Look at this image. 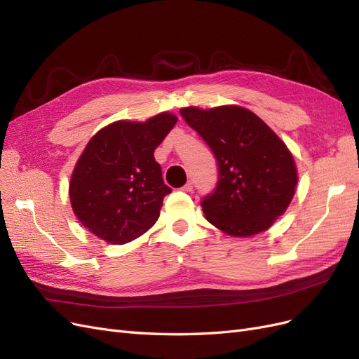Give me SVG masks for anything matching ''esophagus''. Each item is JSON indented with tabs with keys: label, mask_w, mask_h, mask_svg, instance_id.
<instances>
[{
	"label": "esophagus",
	"mask_w": 359,
	"mask_h": 359,
	"mask_svg": "<svg viewBox=\"0 0 359 359\" xmlns=\"http://www.w3.org/2000/svg\"><path fill=\"white\" fill-rule=\"evenodd\" d=\"M181 190H182V191H191V190H193V184L189 181V182L186 184V186H184Z\"/></svg>",
	"instance_id": "esophagus-1"
}]
</instances>
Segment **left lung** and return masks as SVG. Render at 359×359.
<instances>
[{"label": "left lung", "instance_id": "obj_1", "mask_svg": "<svg viewBox=\"0 0 359 359\" xmlns=\"http://www.w3.org/2000/svg\"><path fill=\"white\" fill-rule=\"evenodd\" d=\"M181 116L215 156L219 181L202 199L206 220L232 236L269 229L295 194L290 151L273 130L241 106L182 107Z\"/></svg>", "mask_w": 359, "mask_h": 359}]
</instances>
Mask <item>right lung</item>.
<instances>
[{
    "instance_id": "obj_1",
    "label": "right lung",
    "mask_w": 359,
    "mask_h": 359,
    "mask_svg": "<svg viewBox=\"0 0 359 359\" xmlns=\"http://www.w3.org/2000/svg\"><path fill=\"white\" fill-rule=\"evenodd\" d=\"M177 121L163 112L145 123H112L91 137L69 189L82 226L107 243L126 244L157 222L172 190L163 182L154 151Z\"/></svg>"
}]
</instances>
